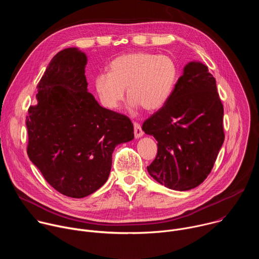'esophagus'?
<instances>
[{"instance_id": "esophagus-1", "label": "esophagus", "mask_w": 259, "mask_h": 259, "mask_svg": "<svg viewBox=\"0 0 259 259\" xmlns=\"http://www.w3.org/2000/svg\"><path fill=\"white\" fill-rule=\"evenodd\" d=\"M133 126H134V136H135L136 138L141 137V136L143 135V131H142L140 125L135 122V123H133Z\"/></svg>"}]
</instances>
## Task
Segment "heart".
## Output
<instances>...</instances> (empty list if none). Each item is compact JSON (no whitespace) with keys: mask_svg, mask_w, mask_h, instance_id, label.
Returning <instances> with one entry per match:
<instances>
[{"mask_svg":"<svg viewBox=\"0 0 259 259\" xmlns=\"http://www.w3.org/2000/svg\"><path fill=\"white\" fill-rule=\"evenodd\" d=\"M177 77V64L170 56L133 52L110 62L109 72L96 76L94 88L101 104L109 110L120 106L127 88L131 109L157 112L171 97Z\"/></svg>","mask_w":259,"mask_h":259,"instance_id":"heart-1","label":"heart"}]
</instances>
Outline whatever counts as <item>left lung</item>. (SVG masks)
Instances as JSON below:
<instances>
[{
    "label": "left lung",
    "mask_w": 259,
    "mask_h": 259,
    "mask_svg": "<svg viewBox=\"0 0 259 259\" xmlns=\"http://www.w3.org/2000/svg\"><path fill=\"white\" fill-rule=\"evenodd\" d=\"M142 130L158 141L157 157L147 166L155 180L181 192L200 186L225 140L224 105L208 67L199 61L184 66L168 102Z\"/></svg>",
    "instance_id": "left-lung-1"
}]
</instances>
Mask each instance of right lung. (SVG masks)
<instances>
[{"instance_id": "obj_1", "label": "right lung", "mask_w": 259, "mask_h": 259, "mask_svg": "<svg viewBox=\"0 0 259 259\" xmlns=\"http://www.w3.org/2000/svg\"><path fill=\"white\" fill-rule=\"evenodd\" d=\"M86 64L78 48L58 52L26 116L29 160L52 188L77 199L103 186L115 147L134 138L130 119L100 106L88 92Z\"/></svg>"}]
</instances>
